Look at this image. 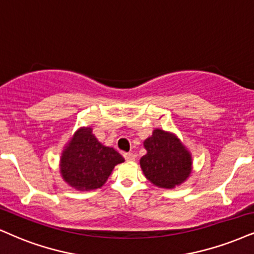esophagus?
I'll return each mask as SVG.
<instances>
[{
    "mask_svg": "<svg viewBox=\"0 0 254 254\" xmlns=\"http://www.w3.org/2000/svg\"><path fill=\"white\" fill-rule=\"evenodd\" d=\"M124 156H125V159H126L127 161H133V160H135V155H134L133 153H125Z\"/></svg>",
    "mask_w": 254,
    "mask_h": 254,
    "instance_id": "1",
    "label": "esophagus"
}]
</instances>
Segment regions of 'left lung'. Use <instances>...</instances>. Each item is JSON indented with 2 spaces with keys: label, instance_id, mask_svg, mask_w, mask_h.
Listing matches in <instances>:
<instances>
[{
  "label": "left lung",
  "instance_id": "left-lung-1",
  "mask_svg": "<svg viewBox=\"0 0 254 254\" xmlns=\"http://www.w3.org/2000/svg\"><path fill=\"white\" fill-rule=\"evenodd\" d=\"M143 146L147 153L140 159V166L153 185L171 190L190 177L192 156L177 135L156 128Z\"/></svg>",
  "mask_w": 254,
  "mask_h": 254
}]
</instances>
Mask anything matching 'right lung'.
Returning a JSON list of instances; mask_svg holds the SVG:
<instances>
[{
    "label": "right lung",
    "instance_id": "right-lung-1",
    "mask_svg": "<svg viewBox=\"0 0 254 254\" xmlns=\"http://www.w3.org/2000/svg\"><path fill=\"white\" fill-rule=\"evenodd\" d=\"M120 153L103 146L90 127L77 129L64 147L60 160L64 180L77 190L100 189L118 164L124 162Z\"/></svg>",
    "mask_w": 254,
    "mask_h": 254
}]
</instances>
